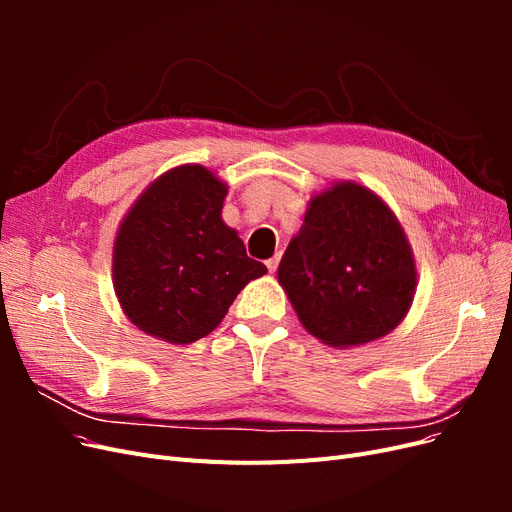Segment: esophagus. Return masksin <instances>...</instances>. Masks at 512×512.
Listing matches in <instances>:
<instances>
[{
	"mask_svg": "<svg viewBox=\"0 0 512 512\" xmlns=\"http://www.w3.org/2000/svg\"><path fill=\"white\" fill-rule=\"evenodd\" d=\"M265 265H267V269H269V273H275V269H277V265H280V256H273V258H269L267 262H265Z\"/></svg>",
	"mask_w": 512,
	"mask_h": 512,
	"instance_id": "obj_1",
	"label": "esophagus"
}]
</instances>
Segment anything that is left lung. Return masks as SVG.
Segmentation results:
<instances>
[{
  "mask_svg": "<svg viewBox=\"0 0 512 512\" xmlns=\"http://www.w3.org/2000/svg\"><path fill=\"white\" fill-rule=\"evenodd\" d=\"M277 280L309 333L348 348L391 333L404 320L416 269L391 209L361 185L339 183L312 198Z\"/></svg>",
  "mask_w": 512,
  "mask_h": 512,
  "instance_id": "8db88e82",
  "label": "left lung"
}]
</instances>
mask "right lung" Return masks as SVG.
Instances as JSON below:
<instances>
[{"mask_svg":"<svg viewBox=\"0 0 512 512\" xmlns=\"http://www.w3.org/2000/svg\"><path fill=\"white\" fill-rule=\"evenodd\" d=\"M226 185L179 166L136 200L113 256L115 292L138 329L170 344L209 335L245 284L267 267L222 222Z\"/></svg>","mask_w":512,"mask_h":512,"instance_id":"1","label":"right lung"}]
</instances>
